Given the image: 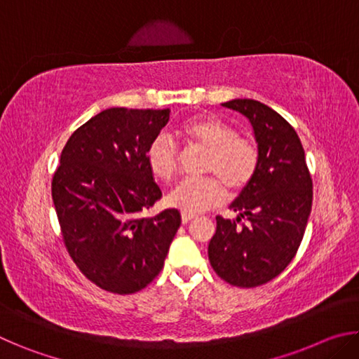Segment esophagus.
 Wrapping results in <instances>:
<instances>
[{
	"mask_svg": "<svg viewBox=\"0 0 359 359\" xmlns=\"http://www.w3.org/2000/svg\"><path fill=\"white\" fill-rule=\"evenodd\" d=\"M194 215L193 214H187V212H182V223H188L190 220H193Z\"/></svg>",
	"mask_w": 359,
	"mask_h": 359,
	"instance_id": "34e87169",
	"label": "esophagus"
}]
</instances>
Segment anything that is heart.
<instances>
[{"label": "heart", "instance_id": "obj_1", "mask_svg": "<svg viewBox=\"0 0 359 359\" xmlns=\"http://www.w3.org/2000/svg\"><path fill=\"white\" fill-rule=\"evenodd\" d=\"M179 135L209 151L205 171L215 175L179 182L168 194L169 205L187 214H199L226 196L222 180L233 190L244 188L252 180L258 166V150L248 139L236 136L233 126L220 117L196 115L188 118L180 125ZM145 156L155 177L171 180L177 172V151L166 135L150 142Z\"/></svg>", "mask_w": 359, "mask_h": 359}]
</instances>
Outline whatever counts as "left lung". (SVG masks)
Returning a JSON list of instances; mask_svg holds the SVG:
<instances>
[{"instance_id": "1", "label": "left lung", "mask_w": 359, "mask_h": 359, "mask_svg": "<svg viewBox=\"0 0 359 359\" xmlns=\"http://www.w3.org/2000/svg\"><path fill=\"white\" fill-rule=\"evenodd\" d=\"M222 106L252 125L258 166L229 204L236 218L217 217L208 253L223 280L253 288L276 278L294 258L311 217L312 179L299 136L280 114L255 100Z\"/></svg>"}]
</instances>
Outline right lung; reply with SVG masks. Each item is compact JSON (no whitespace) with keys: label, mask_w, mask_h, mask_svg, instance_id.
<instances>
[{"label":"right lung","mask_w":359,"mask_h":359,"mask_svg":"<svg viewBox=\"0 0 359 359\" xmlns=\"http://www.w3.org/2000/svg\"><path fill=\"white\" fill-rule=\"evenodd\" d=\"M169 109H106L72 133L52 180L66 248L90 280L130 294L160 274L180 212L142 217L161 198L147 149Z\"/></svg>","instance_id":"obj_1"}]
</instances>
